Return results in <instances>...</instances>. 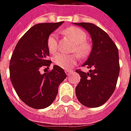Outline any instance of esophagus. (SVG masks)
Listing matches in <instances>:
<instances>
[{
	"label": "esophagus",
	"instance_id": "34e87169",
	"mask_svg": "<svg viewBox=\"0 0 131 131\" xmlns=\"http://www.w3.org/2000/svg\"><path fill=\"white\" fill-rule=\"evenodd\" d=\"M72 72V70H65V73L67 75H69Z\"/></svg>",
	"mask_w": 131,
	"mask_h": 131
}]
</instances>
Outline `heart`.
Listing matches in <instances>:
<instances>
[{"mask_svg":"<svg viewBox=\"0 0 131 131\" xmlns=\"http://www.w3.org/2000/svg\"><path fill=\"white\" fill-rule=\"evenodd\" d=\"M64 35H67L74 42V52L78 54L81 57L87 55L89 52V47L86 43L87 39V34L84 30L77 27L71 26L62 31ZM48 50L50 54H54L57 50V36L55 32H52L49 35L47 41ZM78 60L77 54H64L57 53L53 57V62L56 64L63 69H70L74 65Z\"/></svg>","mask_w":131,"mask_h":131,"instance_id":"obj_1","label":"heart"}]
</instances>
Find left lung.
<instances>
[{
    "mask_svg": "<svg viewBox=\"0 0 131 131\" xmlns=\"http://www.w3.org/2000/svg\"><path fill=\"white\" fill-rule=\"evenodd\" d=\"M75 25L84 27L90 34L93 47L83 67L90 69L88 73L76 70L80 81L76 86V95L82 105L99 107L111 96L119 75V56L116 45L108 34L89 23Z\"/></svg>",
    "mask_w": 131,
    "mask_h": 131,
    "instance_id": "8db88e82",
    "label": "left lung"
}]
</instances>
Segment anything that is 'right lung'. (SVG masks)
Here are the masks:
<instances>
[{"label": "right lung", "mask_w": 131, "mask_h": 131, "mask_svg": "<svg viewBox=\"0 0 131 131\" xmlns=\"http://www.w3.org/2000/svg\"><path fill=\"white\" fill-rule=\"evenodd\" d=\"M62 23L32 26L18 41L10 61V77L15 90L25 104L35 109L52 104L59 84L67 77L64 69L57 65L50 72L40 73V69H49L52 62L48 59L47 38Z\"/></svg>", "instance_id": "1"}]
</instances>
